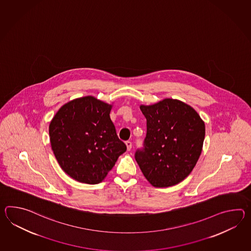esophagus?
<instances>
[{
	"label": "esophagus",
	"instance_id": "34e87169",
	"mask_svg": "<svg viewBox=\"0 0 251 251\" xmlns=\"http://www.w3.org/2000/svg\"><path fill=\"white\" fill-rule=\"evenodd\" d=\"M126 147H127V151H129L131 150V148H132V143L130 142V141H126Z\"/></svg>",
	"mask_w": 251,
	"mask_h": 251
}]
</instances>
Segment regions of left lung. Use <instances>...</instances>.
Wrapping results in <instances>:
<instances>
[{
  "label": "left lung",
  "mask_w": 251,
  "mask_h": 251,
  "mask_svg": "<svg viewBox=\"0 0 251 251\" xmlns=\"http://www.w3.org/2000/svg\"><path fill=\"white\" fill-rule=\"evenodd\" d=\"M139 108L147 119L144 149L135 154L140 170L155 187L179 184L200 157L204 122L193 107L176 99Z\"/></svg>",
  "instance_id": "8db88e82"
}]
</instances>
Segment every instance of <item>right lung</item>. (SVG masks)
<instances>
[{
    "instance_id": "right-lung-1",
    "label": "right lung",
    "mask_w": 251,
    "mask_h": 251,
    "mask_svg": "<svg viewBox=\"0 0 251 251\" xmlns=\"http://www.w3.org/2000/svg\"><path fill=\"white\" fill-rule=\"evenodd\" d=\"M112 104L84 96L62 106L50 124L51 149L59 166L80 183H100L127 148L110 118Z\"/></svg>"
}]
</instances>
